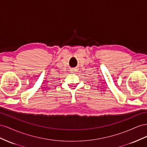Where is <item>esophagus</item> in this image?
<instances>
[{"label": "esophagus", "instance_id": "1", "mask_svg": "<svg viewBox=\"0 0 147 147\" xmlns=\"http://www.w3.org/2000/svg\"><path fill=\"white\" fill-rule=\"evenodd\" d=\"M70 72H71V73H76V72H77V69H76V68H71V69H70Z\"/></svg>", "mask_w": 147, "mask_h": 147}]
</instances>
